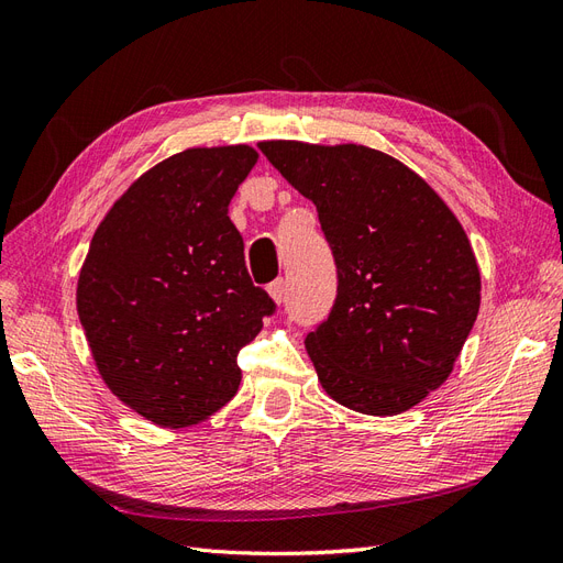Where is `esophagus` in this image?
Returning <instances> with one entry per match:
<instances>
[{
    "mask_svg": "<svg viewBox=\"0 0 563 563\" xmlns=\"http://www.w3.org/2000/svg\"><path fill=\"white\" fill-rule=\"evenodd\" d=\"M267 291H269L272 300L282 302V300L286 298V279H275V282H272V284L267 286Z\"/></svg>",
    "mask_w": 563,
    "mask_h": 563,
    "instance_id": "34e87169",
    "label": "esophagus"
}]
</instances>
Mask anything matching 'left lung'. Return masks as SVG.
Returning a JSON list of instances; mask_svg holds the SVG:
<instances>
[{
  "label": "left lung",
  "mask_w": 563,
  "mask_h": 563,
  "mask_svg": "<svg viewBox=\"0 0 563 563\" xmlns=\"http://www.w3.org/2000/svg\"><path fill=\"white\" fill-rule=\"evenodd\" d=\"M314 201L335 261L329 317L305 338L327 395L397 416L444 383L474 327L482 277L467 234L411 168L364 145H258Z\"/></svg>",
  "instance_id": "1"
}]
</instances>
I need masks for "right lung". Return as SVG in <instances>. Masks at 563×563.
I'll use <instances>...</instances> for the list:
<instances>
[{
  "label": "right lung",
  "mask_w": 563,
  "mask_h": 563,
  "mask_svg": "<svg viewBox=\"0 0 563 563\" xmlns=\"http://www.w3.org/2000/svg\"><path fill=\"white\" fill-rule=\"evenodd\" d=\"M258 162L249 145L192 147L152 166L98 225L77 312L112 395L190 428L240 389V350L277 310L253 286L228 207Z\"/></svg>",
  "instance_id": "add662e5"
}]
</instances>
